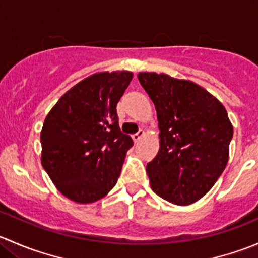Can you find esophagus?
Returning <instances> with one entry per match:
<instances>
[{
	"instance_id": "1",
	"label": "esophagus",
	"mask_w": 258,
	"mask_h": 258,
	"mask_svg": "<svg viewBox=\"0 0 258 258\" xmlns=\"http://www.w3.org/2000/svg\"><path fill=\"white\" fill-rule=\"evenodd\" d=\"M145 135H146V134H145V131H142V130H140V131L137 132L136 135H134V136H132V140H134L135 142H139L140 140L144 139Z\"/></svg>"
}]
</instances>
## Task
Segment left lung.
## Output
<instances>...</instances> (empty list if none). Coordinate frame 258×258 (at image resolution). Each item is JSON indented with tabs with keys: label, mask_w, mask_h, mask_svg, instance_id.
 Segmentation results:
<instances>
[{
	"label": "left lung",
	"mask_w": 258,
	"mask_h": 258,
	"mask_svg": "<svg viewBox=\"0 0 258 258\" xmlns=\"http://www.w3.org/2000/svg\"><path fill=\"white\" fill-rule=\"evenodd\" d=\"M137 77L155 105L160 130V150L146 167L151 188L173 205L194 204L228 162L233 127L227 111L192 81L156 72Z\"/></svg>",
	"instance_id": "left-lung-1"
}]
</instances>
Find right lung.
<instances>
[{"label": "right lung", "mask_w": 258, "mask_h": 258, "mask_svg": "<svg viewBox=\"0 0 258 258\" xmlns=\"http://www.w3.org/2000/svg\"><path fill=\"white\" fill-rule=\"evenodd\" d=\"M130 71L97 72L70 88L46 116L41 163L56 188L77 204L107 196L134 146L119 131L116 106Z\"/></svg>", "instance_id": "obj_1"}]
</instances>
